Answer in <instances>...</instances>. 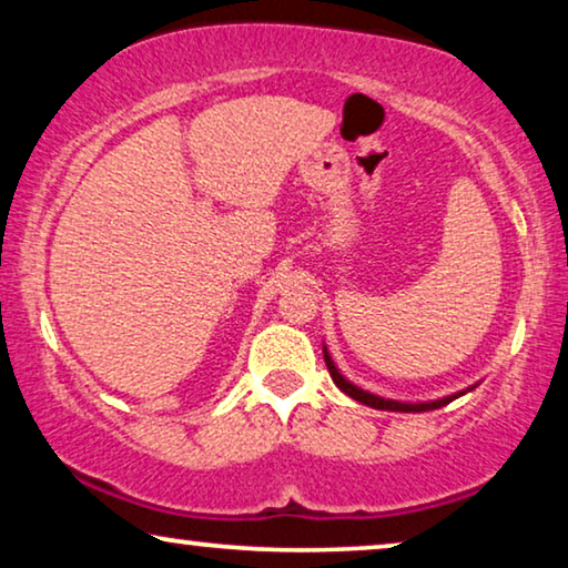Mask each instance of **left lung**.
<instances>
[{"label":"left lung","instance_id":"obj_1","mask_svg":"<svg viewBox=\"0 0 568 568\" xmlns=\"http://www.w3.org/2000/svg\"><path fill=\"white\" fill-rule=\"evenodd\" d=\"M323 356H325V367H328L331 377H333V383H336V385L341 387V390H344V393L348 395V398L359 400V403H364V406H369V408H377V410H400V414H422V410H434V408H442V406H447V403H453L455 398H460V395L470 393L473 387H476V385H470L468 390H460V393H455V395H447V398H439V400H426V403H403V400L383 398V395H375V393H369V390H362L359 385L348 383V379H346V377L341 375V372H338L336 362L331 359L328 348H325V346H323Z\"/></svg>","mask_w":568,"mask_h":568}]
</instances>
